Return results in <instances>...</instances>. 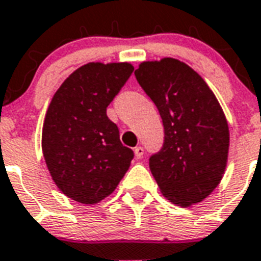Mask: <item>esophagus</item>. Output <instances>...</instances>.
<instances>
[{
    "label": "esophagus",
    "mask_w": 261,
    "mask_h": 261,
    "mask_svg": "<svg viewBox=\"0 0 261 261\" xmlns=\"http://www.w3.org/2000/svg\"><path fill=\"white\" fill-rule=\"evenodd\" d=\"M134 152H135V156H137L138 160H141L142 156H143V147H142V146H137V147H135L134 149Z\"/></svg>",
    "instance_id": "1"
}]
</instances>
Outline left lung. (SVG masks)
Masks as SVG:
<instances>
[{
	"instance_id": "8db88e82",
	"label": "left lung",
	"mask_w": 261,
	"mask_h": 261,
	"mask_svg": "<svg viewBox=\"0 0 261 261\" xmlns=\"http://www.w3.org/2000/svg\"><path fill=\"white\" fill-rule=\"evenodd\" d=\"M135 79L160 111L164 145L149 158L161 192L181 206L197 204L217 188L229 149V130L204 79L175 59L146 61Z\"/></svg>"
}]
</instances>
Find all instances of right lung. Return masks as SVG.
<instances>
[{
	"mask_svg": "<svg viewBox=\"0 0 261 261\" xmlns=\"http://www.w3.org/2000/svg\"><path fill=\"white\" fill-rule=\"evenodd\" d=\"M134 71L128 63H90L56 91L42 127V152L59 189L82 204L110 196L134 151L122 145L107 107Z\"/></svg>",
	"mask_w": 261,
	"mask_h": 261,
	"instance_id": "obj_1",
	"label": "right lung"
}]
</instances>
